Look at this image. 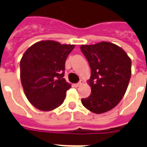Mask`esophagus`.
<instances>
[{
    "instance_id": "1",
    "label": "esophagus",
    "mask_w": 147,
    "mask_h": 147,
    "mask_svg": "<svg viewBox=\"0 0 147 147\" xmlns=\"http://www.w3.org/2000/svg\"><path fill=\"white\" fill-rule=\"evenodd\" d=\"M83 83H84V81L80 80V82H79L77 83V84H75V85H74V86H75V87H78V86H80V85H82Z\"/></svg>"
}]
</instances>
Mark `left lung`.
<instances>
[{"mask_svg":"<svg viewBox=\"0 0 147 147\" xmlns=\"http://www.w3.org/2000/svg\"><path fill=\"white\" fill-rule=\"evenodd\" d=\"M80 49L91 68L88 81L92 93L82 99L83 106L94 114L114 108L125 94L131 77V59L118 46L109 42L82 45Z\"/></svg>","mask_w":147,"mask_h":147,"instance_id":"1","label":"left lung"}]
</instances>
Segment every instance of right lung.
I'll list each match as a JSON object with an SVG mask.
<instances>
[{"mask_svg":"<svg viewBox=\"0 0 147 147\" xmlns=\"http://www.w3.org/2000/svg\"><path fill=\"white\" fill-rule=\"evenodd\" d=\"M75 45L43 40L32 45L20 60L24 94L37 109L49 111L59 107L71 85L63 78L66 58Z\"/></svg>","mask_w":147,"mask_h":147,"instance_id":"right-lung-1","label":"right lung"}]
</instances>
